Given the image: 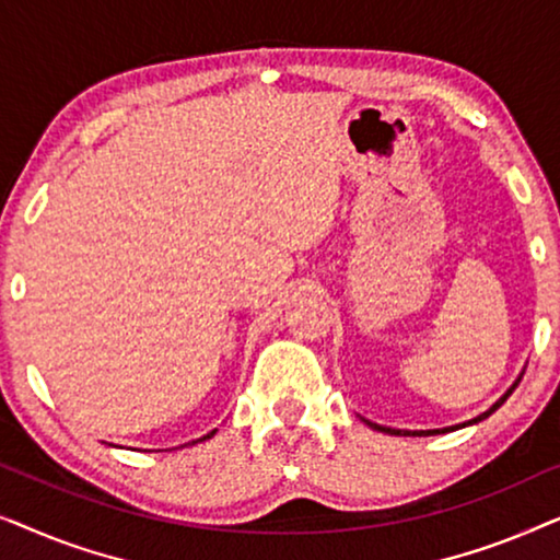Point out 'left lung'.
Segmentation results:
<instances>
[{
  "mask_svg": "<svg viewBox=\"0 0 560 560\" xmlns=\"http://www.w3.org/2000/svg\"><path fill=\"white\" fill-rule=\"evenodd\" d=\"M523 372H525V370H523ZM523 372H520V377H517L515 382H512V385L508 387V393H504V395L500 397V400H497V402L492 405V408L485 410V412H481V416H477V418L466 420V423L448 425V428H433V431H402V428H387V425L372 423V420H364V418H362V420H364V423L370 425V428H374V431H380V433H389V435H439V433H451V431H458V428H466V425H477V423H481V420H487L489 416H492V412H494L497 408H500V405H502L504 400H508V397H510L512 393H515V387L520 385V380H523Z\"/></svg>",
  "mask_w": 560,
  "mask_h": 560,
  "instance_id": "left-lung-1",
  "label": "left lung"
}]
</instances>
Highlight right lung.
Masks as SVG:
<instances>
[{
  "mask_svg": "<svg viewBox=\"0 0 560 560\" xmlns=\"http://www.w3.org/2000/svg\"><path fill=\"white\" fill-rule=\"evenodd\" d=\"M213 433H217V431H211V433H206V435H201V439H196V441H190V443H183V446H194V443H201V441H209V439H213ZM109 446H114V443H109Z\"/></svg>",
  "mask_w": 560,
  "mask_h": 560,
  "instance_id": "right-lung-1",
  "label": "right lung"
}]
</instances>
